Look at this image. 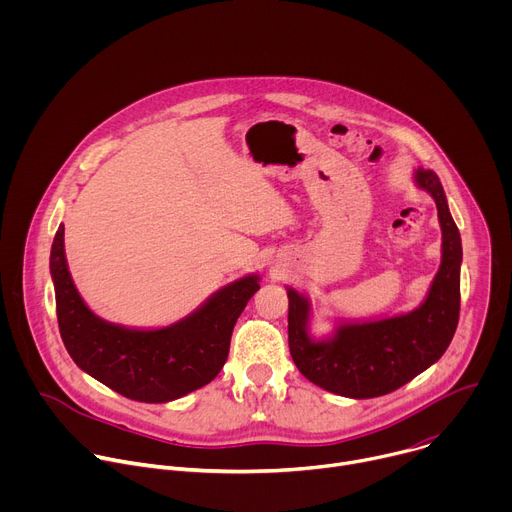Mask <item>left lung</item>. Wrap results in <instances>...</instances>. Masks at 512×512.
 <instances>
[{"mask_svg": "<svg viewBox=\"0 0 512 512\" xmlns=\"http://www.w3.org/2000/svg\"><path fill=\"white\" fill-rule=\"evenodd\" d=\"M413 182L435 200L442 227V263L415 310L377 320H340L332 334L316 338L310 298L285 287L291 358L308 381L334 395L373 399L393 393L440 360L454 338L460 318V231L437 174L417 168Z\"/></svg>", "mask_w": 512, "mask_h": 512, "instance_id": "1", "label": "left lung"}]
</instances>
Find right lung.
<instances>
[{
    "label": "right lung",
    "mask_w": 512,
    "mask_h": 512,
    "mask_svg": "<svg viewBox=\"0 0 512 512\" xmlns=\"http://www.w3.org/2000/svg\"><path fill=\"white\" fill-rule=\"evenodd\" d=\"M62 342L77 367L141 403H168L208 385L225 367L237 318L259 289L249 273L216 289L192 314L164 328H129L99 318L81 298L64 255V225L50 249Z\"/></svg>",
    "instance_id": "right-lung-1"
}]
</instances>
